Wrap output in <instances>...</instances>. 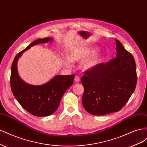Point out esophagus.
<instances>
[{
    "label": "esophagus",
    "instance_id": "1",
    "mask_svg": "<svg viewBox=\"0 0 147 147\" xmlns=\"http://www.w3.org/2000/svg\"><path fill=\"white\" fill-rule=\"evenodd\" d=\"M74 81L75 83H78L80 81V78L78 76H75L74 78Z\"/></svg>",
    "mask_w": 147,
    "mask_h": 147
}]
</instances>
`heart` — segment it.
<instances>
[{"mask_svg": "<svg viewBox=\"0 0 147 147\" xmlns=\"http://www.w3.org/2000/svg\"><path fill=\"white\" fill-rule=\"evenodd\" d=\"M97 48L91 47H84L77 48L71 51L69 55V57H66L64 59V63L67 66L71 65V61L80 62L88 58V57L95 54L97 51ZM101 61V57L99 55H95L91 58L88 59L82 65L84 70H88L93 69L98 65Z\"/></svg>", "mask_w": 147, "mask_h": 147, "instance_id": "b5f03b06", "label": "heart"}]
</instances>
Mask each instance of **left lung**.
I'll list each match as a JSON object with an SVG mask.
<instances>
[{
	"label": "left lung",
	"mask_w": 147,
	"mask_h": 147,
	"mask_svg": "<svg viewBox=\"0 0 147 147\" xmlns=\"http://www.w3.org/2000/svg\"><path fill=\"white\" fill-rule=\"evenodd\" d=\"M115 58L89 70L82 78L83 107L92 115H104L121 110L137 84L134 57L118 40Z\"/></svg>",
	"instance_id": "obj_1"
}]
</instances>
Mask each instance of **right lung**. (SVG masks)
I'll return each mask as SVG.
<instances>
[{"instance_id":"1","label":"right lung","mask_w":147,"mask_h":147,"mask_svg":"<svg viewBox=\"0 0 147 147\" xmlns=\"http://www.w3.org/2000/svg\"><path fill=\"white\" fill-rule=\"evenodd\" d=\"M53 40V38L48 37L34 41L15 56L11 65L10 86L13 94L26 111L36 117L49 116L55 112L63 94L72 85L75 75H57L41 85H32L26 83L20 77L18 61L32 47Z\"/></svg>"}]
</instances>
